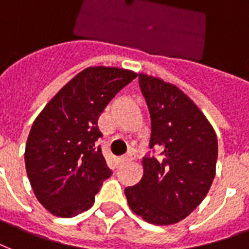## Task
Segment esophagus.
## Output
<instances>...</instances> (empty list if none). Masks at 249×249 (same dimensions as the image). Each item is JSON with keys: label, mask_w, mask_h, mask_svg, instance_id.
I'll use <instances>...</instances> for the list:
<instances>
[{"label": "esophagus", "mask_w": 249, "mask_h": 249, "mask_svg": "<svg viewBox=\"0 0 249 249\" xmlns=\"http://www.w3.org/2000/svg\"><path fill=\"white\" fill-rule=\"evenodd\" d=\"M132 159H134V155H132L131 152H128L127 155H124V156H122V158L119 159V164H124V162L131 161Z\"/></svg>", "instance_id": "obj_1"}]
</instances>
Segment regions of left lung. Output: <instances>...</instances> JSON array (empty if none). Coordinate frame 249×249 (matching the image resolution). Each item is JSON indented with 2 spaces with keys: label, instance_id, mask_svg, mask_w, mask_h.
Listing matches in <instances>:
<instances>
[{
  "label": "left lung",
  "instance_id": "left-lung-1",
  "mask_svg": "<svg viewBox=\"0 0 249 249\" xmlns=\"http://www.w3.org/2000/svg\"><path fill=\"white\" fill-rule=\"evenodd\" d=\"M139 87L151 115L149 148L160 156H144L142 180L124 194L136 215L167 226L186 218L206 197L218 140L202 111L176 85L140 73Z\"/></svg>",
  "mask_w": 249,
  "mask_h": 249
}]
</instances>
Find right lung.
<instances>
[{
  "mask_svg": "<svg viewBox=\"0 0 249 249\" xmlns=\"http://www.w3.org/2000/svg\"><path fill=\"white\" fill-rule=\"evenodd\" d=\"M136 73L89 67L61 88L34 121L25 151L26 172L38 201L51 214L72 218L90 209L111 171L96 142L97 122Z\"/></svg>",
  "mask_w": 249,
  "mask_h": 249,
  "instance_id": "obj_1",
  "label": "right lung"
}]
</instances>
